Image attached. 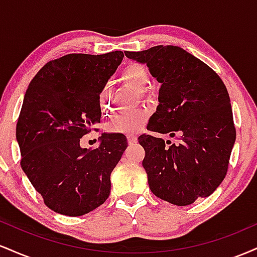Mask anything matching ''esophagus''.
I'll use <instances>...</instances> for the list:
<instances>
[{
    "label": "esophagus",
    "mask_w": 257,
    "mask_h": 257,
    "mask_svg": "<svg viewBox=\"0 0 257 257\" xmlns=\"http://www.w3.org/2000/svg\"><path fill=\"white\" fill-rule=\"evenodd\" d=\"M137 140H138V138L135 137V135H128V143L131 144V145L137 143Z\"/></svg>",
    "instance_id": "1"
}]
</instances>
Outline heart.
I'll return each mask as SVG.
<instances>
[{
    "mask_svg": "<svg viewBox=\"0 0 257 257\" xmlns=\"http://www.w3.org/2000/svg\"><path fill=\"white\" fill-rule=\"evenodd\" d=\"M122 77L125 79L128 83L138 89H143L145 85L149 83L150 76L149 72L143 65L132 64L125 66L122 71ZM99 105L104 113H110L111 104L108 99V90L104 89L100 93ZM147 118H149V111L145 108H138L128 113H122L119 116L114 117L113 119L108 123L107 131L114 134H134L138 133L146 124Z\"/></svg>",
    "mask_w": 257,
    "mask_h": 257,
    "instance_id": "obj_1",
    "label": "heart"
}]
</instances>
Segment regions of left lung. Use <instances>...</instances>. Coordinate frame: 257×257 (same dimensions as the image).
<instances>
[{"mask_svg": "<svg viewBox=\"0 0 257 257\" xmlns=\"http://www.w3.org/2000/svg\"><path fill=\"white\" fill-rule=\"evenodd\" d=\"M124 54L146 64L162 84L157 111L147 129L178 139L172 144L152 135L139 137L152 193L180 206L210 196L225 179L235 141L229 95L222 79L176 46Z\"/></svg>", "mask_w": 257, "mask_h": 257, "instance_id": "8db88e82", "label": "left lung"}]
</instances>
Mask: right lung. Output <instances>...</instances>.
Wrapping results in <instances>:
<instances>
[{
    "label": "right lung",
    "instance_id": "add662e5",
    "mask_svg": "<svg viewBox=\"0 0 257 257\" xmlns=\"http://www.w3.org/2000/svg\"><path fill=\"white\" fill-rule=\"evenodd\" d=\"M123 57L120 51L64 55L29 84L17 123L20 166L55 213L81 216L110 196V176L126 138L104 133L95 150L82 149L79 139L100 123V93Z\"/></svg>",
    "mask_w": 257,
    "mask_h": 257
}]
</instances>
